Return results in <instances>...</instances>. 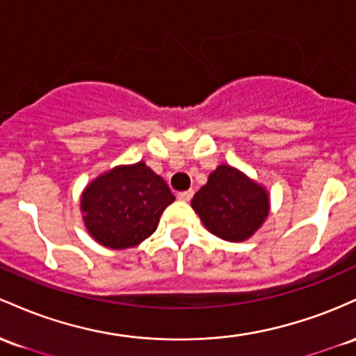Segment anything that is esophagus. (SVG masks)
Returning <instances> with one entry per match:
<instances>
[{
    "instance_id": "obj_1",
    "label": "esophagus",
    "mask_w": 356,
    "mask_h": 356,
    "mask_svg": "<svg viewBox=\"0 0 356 356\" xmlns=\"http://www.w3.org/2000/svg\"><path fill=\"white\" fill-rule=\"evenodd\" d=\"M191 197H193V190L179 191V193H178V200H181V202H190Z\"/></svg>"
}]
</instances>
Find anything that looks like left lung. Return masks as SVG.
Instances as JSON below:
<instances>
[{"label":"left lung","instance_id":"left-lung-1","mask_svg":"<svg viewBox=\"0 0 356 356\" xmlns=\"http://www.w3.org/2000/svg\"><path fill=\"white\" fill-rule=\"evenodd\" d=\"M191 207L211 234L242 242L252 237L269 215V195L237 168L220 165L195 193Z\"/></svg>","mask_w":356,"mask_h":356}]
</instances>
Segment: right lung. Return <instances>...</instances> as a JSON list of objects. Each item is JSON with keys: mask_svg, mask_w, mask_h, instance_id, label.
Segmentation results:
<instances>
[{"mask_svg": "<svg viewBox=\"0 0 356 356\" xmlns=\"http://www.w3.org/2000/svg\"><path fill=\"white\" fill-rule=\"evenodd\" d=\"M175 202L170 186L145 161L115 166L83 190V223L95 242L127 249L156 230L159 217Z\"/></svg>", "mask_w": 356, "mask_h": 356, "instance_id": "obj_1", "label": "right lung"}]
</instances>
